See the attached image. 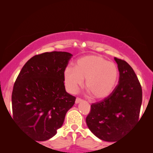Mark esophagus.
Segmentation results:
<instances>
[{"instance_id": "esophagus-1", "label": "esophagus", "mask_w": 153, "mask_h": 153, "mask_svg": "<svg viewBox=\"0 0 153 153\" xmlns=\"http://www.w3.org/2000/svg\"><path fill=\"white\" fill-rule=\"evenodd\" d=\"M81 101H82V100H81V98H79V97H76V101H75V103H76V104H78V103H79V102H81Z\"/></svg>"}]
</instances>
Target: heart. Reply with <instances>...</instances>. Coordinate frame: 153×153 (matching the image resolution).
<instances>
[{"instance_id":"b5f03b06","label":"heart","mask_w":153,"mask_h":153,"mask_svg":"<svg viewBox=\"0 0 153 153\" xmlns=\"http://www.w3.org/2000/svg\"><path fill=\"white\" fill-rule=\"evenodd\" d=\"M115 63L100 56H86L77 60L76 68L68 66L64 71V82L70 93H75L85 79V88L96 99L106 97L111 93L118 78Z\"/></svg>"}]
</instances>
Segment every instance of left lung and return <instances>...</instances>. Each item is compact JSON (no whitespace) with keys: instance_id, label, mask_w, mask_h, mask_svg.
<instances>
[{"instance_id":"obj_1","label":"left lung","mask_w":153,"mask_h":153,"mask_svg":"<svg viewBox=\"0 0 153 153\" xmlns=\"http://www.w3.org/2000/svg\"><path fill=\"white\" fill-rule=\"evenodd\" d=\"M120 73L118 84L107 97L92 104L85 119L90 130L105 141H116L139 119L142 103L141 85L131 67L114 58Z\"/></svg>"}]
</instances>
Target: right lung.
I'll use <instances>...</instances> for the list:
<instances>
[{"instance_id": "1", "label": "right lung", "mask_w": 153, "mask_h": 153, "mask_svg": "<svg viewBox=\"0 0 153 153\" xmlns=\"http://www.w3.org/2000/svg\"><path fill=\"white\" fill-rule=\"evenodd\" d=\"M72 55L52 51L35 55L23 67L12 94L16 125L37 141L51 139L63 124L76 97L68 93L64 71Z\"/></svg>"}]
</instances>
